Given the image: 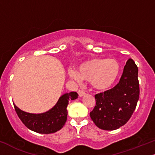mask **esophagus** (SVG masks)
Segmentation results:
<instances>
[{
    "mask_svg": "<svg viewBox=\"0 0 155 155\" xmlns=\"http://www.w3.org/2000/svg\"><path fill=\"white\" fill-rule=\"evenodd\" d=\"M78 95H79L80 97H82V96H83V95H85V93L83 91H82V90H79V91H78Z\"/></svg>",
    "mask_w": 155,
    "mask_h": 155,
    "instance_id": "esophagus-1",
    "label": "esophagus"
}]
</instances>
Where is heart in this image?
<instances>
[{"label": "heart", "instance_id": "b5f03b06", "mask_svg": "<svg viewBox=\"0 0 155 155\" xmlns=\"http://www.w3.org/2000/svg\"><path fill=\"white\" fill-rule=\"evenodd\" d=\"M120 72V65L114 59L93 58L82 63L78 73L70 70V76L76 80L89 81L93 88L105 91L115 83Z\"/></svg>", "mask_w": 155, "mask_h": 155}]
</instances>
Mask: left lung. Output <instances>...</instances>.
I'll list each match as a JSON object with an SVG mask.
<instances>
[{"label":"left lung","instance_id":"8db88e82","mask_svg":"<svg viewBox=\"0 0 155 155\" xmlns=\"http://www.w3.org/2000/svg\"><path fill=\"white\" fill-rule=\"evenodd\" d=\"M95 98L96 106L90 116L99 129L115 130L127 124L139 98L138 68L134 61L128 60L115 87L96 94Z\"/></svg>","mask_w":155,"mask_h":155}]
</instances>
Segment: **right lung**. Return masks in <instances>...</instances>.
Listing matches in <instances>:
<instances>
[{
    "label": "right lung",
    "mask_w": 155,
    "mask_h": 155,
    "mask_svg": "<svg viewBox=\"0 0 155 155\" xmlns=\"http://www.w3.org/2000/svg\"><path fill=\"white\" fill-rule=\"evenodd\" d=\"M78 96L76 92L65 93L60 97L51 109L44 114H29L19 109L14 104L13 106L18 118L28 129L39 134H49L56 132L63 127L68 118L67 106L69 101L74 100Z\"/></svg>",
    "instance_id": "obj_1"
}]
</instances>
